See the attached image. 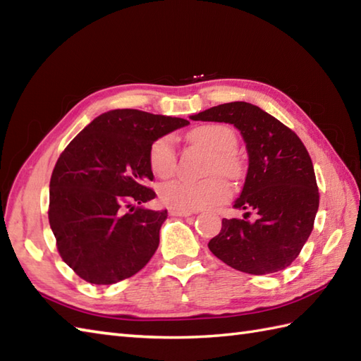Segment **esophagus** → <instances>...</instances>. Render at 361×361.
Instances as JSON below:
<instances>
[{"instance_id": "1", "label": "esophagus", "mask_w": 361, "mask_h": 361, "mask_svg": "<svg viewBox=\"0 0 361 361\" xmlns=\"http://www.w3.org/2000/svg\"><path fill=\"white\" fill-rule=\"evenodd\" d=\"M169 214L173 217H189L192 211H178V209H169Z\"/></svg>"}]
</instances>
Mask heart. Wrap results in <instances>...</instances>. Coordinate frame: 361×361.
Here are the masks:
<instances>
[{"label": "heart", "mask_w": 361, "mask_h": 361, "mask_svg": "<svg viewBox=\"0 0 361 361\" xmlns=\"http://www.w3.org/2000/svg\"><path fill=\"white\" fill-rule=\"evenodd\" d=\"M189 140L212 153L209 173H220L229 180H239L243 163L234 152L237 135L224 124H204L190 130ZM149 164L159 178H169L176 169L175 141L171 135L159 136L149 149ZM231 194L228 183L220 176L204 181L173 180L159 188V198L171 209L198 211L224 203Z\"/></svg>", "instance_id": "heart-1"}]
</instances>
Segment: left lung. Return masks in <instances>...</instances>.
Masks as SVG:
<instances>
[{"label": "left lung", "instance_id": "1", "mask_svg": "<svg viewBox=\"0 0 361 361\" xmlns=\"http://www.w3.org/2000/svg\"><path fill=\"white\" fill-rule=\"evenodd\" d=\"M233 124L248 150V173L235 209L208 247L216 257L250 274L281 271L299 256L319 206L315 171L293 130L248 102H229L190 116Z\"/></svg>", "mask_w": 361, "mask_h": 361}]
</instances>
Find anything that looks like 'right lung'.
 Returning a JSON list of instances; mask_svg holds the SVG:
<instances>
[{
  "instance_id": "1",
  "label": "right lung",
  "mask_w": 361,
  "mask_h": 361,
  "mask_svg": "<svg viewBox=\"0 0 361 361\" xmlns=\"http://www.w3.org/2000/svg\"><path fill=\"white\" fill-rule=\"evenodd\" d=\"M189 121L122 109L106 111L66 145L49 183V225L60 257L96 286H110L147 265L167 209L142 208L152 142Z\"/></svg>"
}]
</instances>
